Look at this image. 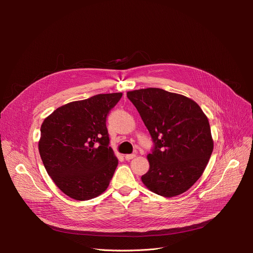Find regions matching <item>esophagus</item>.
Segmentation results:
<instances>
[{"instance_id": "obj_1", "label": "esophagus", "mask_w": 253, "mask_h": 253, "mask_svg": "<svg viewBox=\"0 0 253 253\" xmlns=\"http://www.w3.org/2000/svg\"><path fill=\"white\" fill-rule=\"evenodd\" d=\"M136 157V155L135 154H129V155H126L125 156V159L127 161H129V160H131V159H133V158H135Z\"/></svg>"}]
</instances>
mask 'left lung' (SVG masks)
<instances>
[{"label":"left lung","instance_id":"1","mask_svg":"<svg viewBox=\"0 0 253 253\" xmlns=\"http://www.w3.org/2000/svg\"><path fill=\"white\" fill-rule=\"evenodd\" d=\"M152 136L150 169L141 176L153 193L174 197L200 178L213 151L206 115L191 98L160 88L127 92Z\"/></svg>","mask_w":253,"mask_h":253}]
</instances>
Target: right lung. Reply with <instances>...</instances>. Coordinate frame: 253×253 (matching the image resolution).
<instances>
[{
  "label": "right lung",
  "mask_w": 253,
  "mask_h": 253,
  "mask_svg": "<svg viewBox=\"0 0 253 253\" xmlns=\"http://www.w3.org/2000/svg\"><path fill=\"white\" fill-rule=\"evenodd\" d=\"M122 93L97 94L56 109L41 126L39 152L49 176L75 200L108 189L118 159L110 147L106 117Z\"/></svg>",
  "instance_id": "obj_1"
}]
</instances>
